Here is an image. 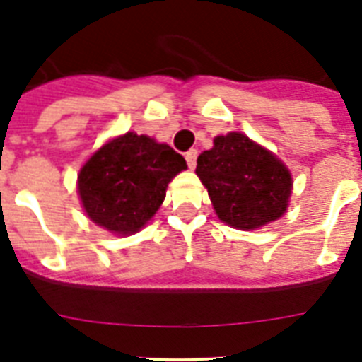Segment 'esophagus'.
<instances>
[{
    "label": "esophagus",
    "mask_w": 362,
    "mask_h": 362,
    "mask_svg": "<svg viewBox=\"0 0 362 362\" xmlns=\"http://www.w3.org/2000/svg\"><path fill=\"white\" fill-rule=\"evenodd\" d=\"M185 159H187V165L190 166V168H196V163H197V150H188V152L185 153Z\"/></svg>",
    "instance_id": "1"
}]
</instances>
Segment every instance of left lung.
Listing matches in <instances>:
<instances>
[{"label": "left lung", "instance_id": "obj_1", "mask_svg": "<svg viewBox=\"0 0 362 362\" xmlns=\"http://www.w3.org/2000/svg\"><path fill=\"white\" fill-rule=\"evenodd\" d=\"M196 174L226 225L252 230L279 219L286 210L292 177L279 159L239 132L214 139L197 158Z\"/></svg>", "mask_w": 362, "mask_h": 362}]
</instances>
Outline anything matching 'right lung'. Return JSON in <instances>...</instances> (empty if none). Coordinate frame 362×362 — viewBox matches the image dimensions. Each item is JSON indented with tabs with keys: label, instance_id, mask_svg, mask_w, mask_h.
I'll list each match as a JSON object with an SVG mask.
<instances>
[{
	"label": "right lung",
	"instance_id": "obj_1",
	"mask_svg": "<svg viewBox=\"0 0 362 362\" xmlns=\"http://www.w3.org/2000/svg\"><path fill=\"white\" fill-rule=\"evenodd\" d=\"M187 168L181 153L129 132L99 148L79 172L81 203L99 226L134 233L158 212L166 187Z\"/></svg>",
	"mask_w": 362,
	"mask_h": 362
}]
</instances>
